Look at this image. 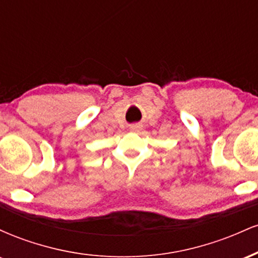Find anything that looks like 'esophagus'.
Listing matches in <instances>:
<instances>
[{
	"mask_svg": "<svg viewBox=\"0 0 258 258\" xmlns=\"http://www.w3.org/2000/svg\"><path fill=\"white\" fill-rule=\"evenodd\" d=\"M141 128H142V126L138 125V123H136V125H132L131 127H130V130H131L132 132H138V131H141Z\"/></svg>",
	"mask_w": 258,
	"mask_h": 258,
	"instance_id": "34e87169",
	"label": "esophagus"
}]
</instances>
